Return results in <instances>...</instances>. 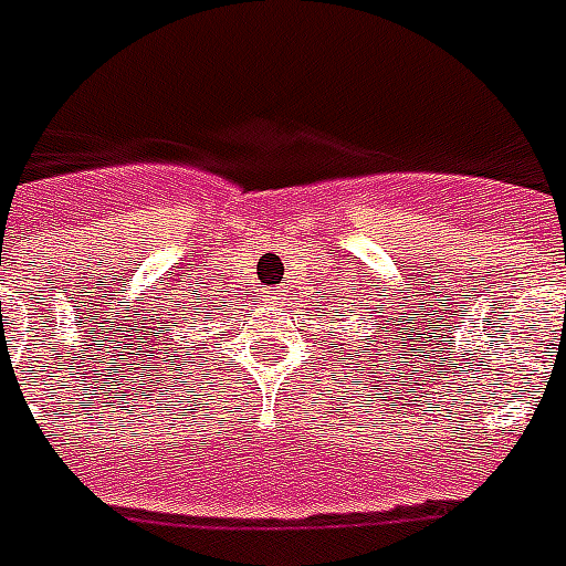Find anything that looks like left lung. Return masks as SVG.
<instances>
[{
	"instance_id": "obj_1",
	"label": "left lung",
	"mask_w": 566,
	"mask_h": 566,
	"mask_svg": "<svg viewBox=\"0 0 566 566\" xmlns=\"http://www.w3.org/2000/svg\"><path fill=\"white\" fill-rule=\"evenodd\" d=\"M335 314H338V312H335ZM382 332H386V326H379V332H374V344H370L368 356H382V359H386L388 347H386V350H382V344H388V340L382 338ZM361 340H370V335H361ZM377 346L380 347L379 352L376 350Z\"/></svg>"
}]
</instances>
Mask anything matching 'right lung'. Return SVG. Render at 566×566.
I'll use <instances>...</instances> for the list:
<instances>
[{
  "mask_svg": "<svg viewBox=\"0 0 566 566\" xmlns=\"http://www.w3.org/2000/svg\"><path fill=\"white\" fill-rule=\"evenodd\" d=\"M207 314H210V312H207Z\"/></svg>",
  "mask_w": 566,
  "mask_h": 566,
  "instance_id": "obj_1",
  "label": "right lung"
}]
</instances>
